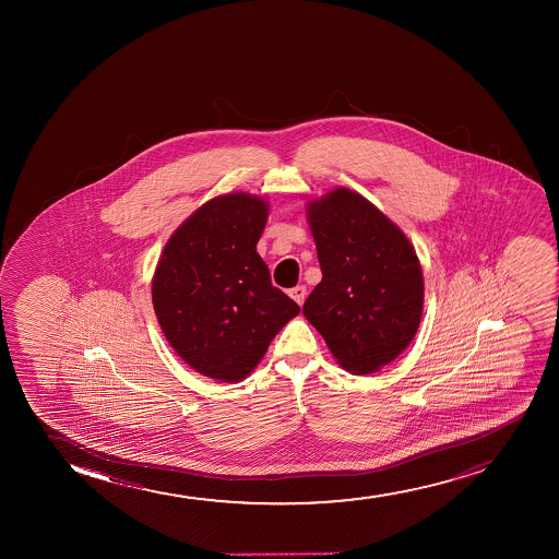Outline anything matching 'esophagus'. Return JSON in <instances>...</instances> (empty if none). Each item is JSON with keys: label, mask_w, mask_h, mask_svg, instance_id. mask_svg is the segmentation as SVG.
Here are the masks:
<instances>
[{"label": "esophagus", "mask_w": 559, "mask_h": 559, "mask_svg": "<svg viewBox=\"0 0 559 559\" xmlns=\"http://www.w3.org/2000/svg\"><path fill=\"white\" fill-rule=\"evenodd\" d=\"M290 298L295 300L298 306H304V300H306V295H308V290L304 285H296L295 289L289 290Z\"/></svg>", "instance_id": "34e87169"}]
</instances>
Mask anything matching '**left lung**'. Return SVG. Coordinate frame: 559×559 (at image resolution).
<instances>
[{
  "label": "left lung",
  "mask_w": 559,
  "mask_h": 559,
  "mask_svg": "<svg viewBox=\"0 0 559 559\" xmlns=\"http://www.w3.org/2000/svg\"><path fill=\"white\" fill-rule=\"evenodd\" d=\"M322 280L304 317L353 374L392 364L424 313V272L397 224L361 193L337 187L306 203Z\"/></svg>",
  "instance_id": "1"
}]
</instances>
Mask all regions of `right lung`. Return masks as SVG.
<instances>
[{
  "label": "right lung",
  "instance_id": "right-lung-1",
  "mask_svg": "<svg viewBox=\"0 0 559 559\" xmlns=\"http://www.w3.org/2000/svg\"><path fill=\"white\" fill-rule=\"evenodd\" d=\"M269 211L251 193L212 198L175 229L154 270V314L167 343L218 382L245 380L300 313L257 253Z\"/></svg>",
  "mask_w": 559,
  "mask_h": 559
}]
</instances>
